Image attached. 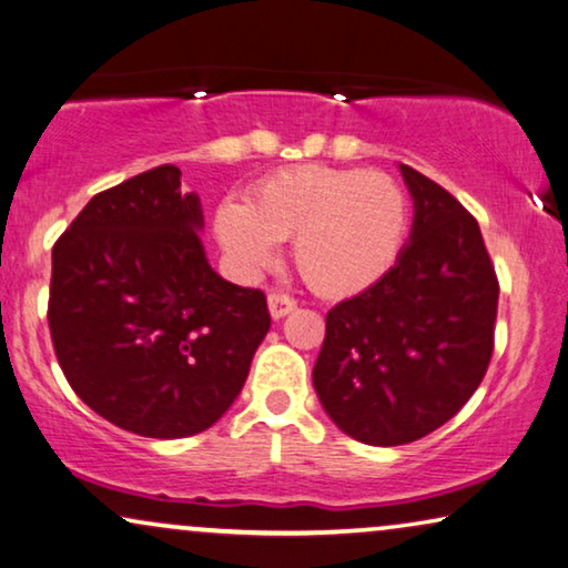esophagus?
Instances as JSON below:
<instances>
[{
	"mask_svg": "<svg viewBox=\"0 0 568 568\" xmlns=\"http://www.w3.org/2000/svg\"><path fill=\"white\" fill-rule=\"evenodd\" d=\"M267 308H270V316L273 318H283L287 313L295 311V298L285 293H270L267 295Z\"/></svg>",
	"mask_w": 568,
	"mask_h": 568,
	"instance_id": "34e87169",
	"label": "esophagus"
}]
</instances>
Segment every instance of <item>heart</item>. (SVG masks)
I'll return each mask as SVG.
<instances>
[{"label":"heart","instance_id":"b5f03b06","mask_svg":"<svg viewBox=\"0 0 568 568\" xmlns=\"http://www.w3.org/2000/svg\"><path fill=\"white\" fill-rule=\"evenodd\" d=\"M214 230L242 273L265 270L275 242L293 240L303 281L326 298H349L395 265L408 232V196L383 171L298 165L265 178L247 206L224 201Z\"/></svg>","mask_w":568,"mask_h":568}]
</instances>
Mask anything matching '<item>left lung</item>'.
Listing matches in <instances>:
<instances>
[{"mask_svg": "<svg viewBox=\"0 0 568 568\" xmlns=\"http://www.w3.org/2000/svg\"><path fill=\"white\" fill-rule=\"evenodd\" d=\"M413 230L383 281L326 313L313 367L324 410L369 446L418 442L477 390L495 349L500 285L479 224L452 193L400 165Z\"/></svg>", "mask_w": 568, "mask_h": 568, "instance_id": "1", "label": "left lung"}]
</instances>
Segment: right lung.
<instances>
[{
  "instance_id": "right-lung-1",
  "label": "right lung",
  "mask_w": 568,
  "mask_h": 568,
  "mask_svg": "<svg viewBox=\"0 0 568 568\" xmlns=\"http://www.w3.org/2000/svg\"><path fill=\"white\" fill-rule=\"evenodd\" d=\"M196 193L158 165L91 199L53 247L48 326L73 393L148 438L230 410L270 328L265 293L211 270Z\"/></svg>"
}]
</instances>
